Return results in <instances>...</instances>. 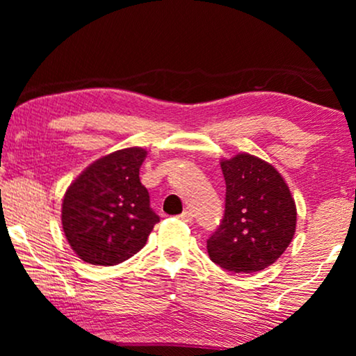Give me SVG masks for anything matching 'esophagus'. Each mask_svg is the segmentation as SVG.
<instances>
[{"mask_svg":"<svg viewBox=\"0 0 356 356\" xmlns=\"http://www.w3.org/2000/svg\"><path fill=\"white\" fill-rule=\"evenodd\" d=\"M179 218H181L184 223H193V213L188 212V211H184L181 216H179Z\"/></svg>","mask_w":356,"mask_h":356,"instance_id":"1","label":"esophagus"}]
</instances>
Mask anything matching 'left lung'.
<instances>
[{
    "instance_id": "1",
    "label": "left lung",
    "mask_w": 356,
    "mask_h": 356,
    "mask_svg": "<svg viewBox=\"0 0 356 356\" xmlns=\"http://www.w3.org/2000/svg\"><path fill=\"white\" fill-rule=\"evenodd\" d=\"M225 213L207 240L211 259L230 272H257L284 254L293 240L296 206L282 175L250 154L220 162Z\"/></svg>"
}]
</instances>
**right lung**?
<instances>
[{"mask_svg": "<svg viewBox=\"0 0 356 356\" xmlns=\"http://www.w3.org/2000/svg\"><path fill=\"white\" fill-rule=\"evenodd\" d=\"M144 149L128 147L89 165L63 197L66 240L82 261L120 264L140 251L160 218L139 179Z\"/></svg>", "mask_w": 356, "mask_h": 356, "instance_id": "right-lung-1", "label": "right lung"}]
</instances>
